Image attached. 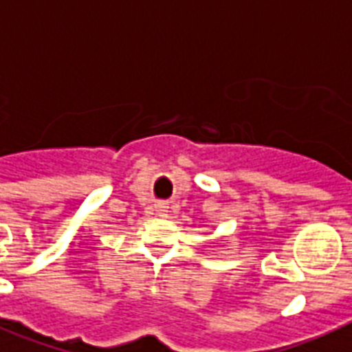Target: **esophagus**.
I'll use <instances>...</instances> for the list:
<instances>
[{
	"label": "esophagus",
	"mask_w": 352,
	"mask_h": 352,
	"mask_svg": "<svg viewBox=\"0 0 352 352\" xmlns=\"http://www.w3.org/2000/svg\"><path fill=\"white\" fill-rule=\"evenodd\" d=\"M159 212H160V214H162V215H164V212H166V206H159Z\"/></svg>",
	"instance_id": "esophagus-1"
}]
</instances>
